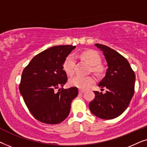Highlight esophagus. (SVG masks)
I'll use <instances>...</instances> for the list:
<instances>
[{"instance_id":"esophagus-1","label":"esophagus","mask_w":147,"mask_h":147,"mask_svg":"<svg viewBox=\"0 0 147 147\" xmlns=\"http://www.w3.org/2000/svg\"><path fill=\"white\" fill-rule=\"evenodd\" d=\"M79 92H80V94H83V93H84V92H85V90H82V89H80V90H79Z\"/></svg>"}]
</instances>
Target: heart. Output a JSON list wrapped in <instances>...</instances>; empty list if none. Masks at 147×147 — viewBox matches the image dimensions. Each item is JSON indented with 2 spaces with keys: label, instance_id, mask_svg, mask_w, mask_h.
<instances>
[{
  "label": "heart",
  "instance_id": "obj_1",
  "mask_svg": "<svg viewBox=\"0 0 147 147\" xmlns=\"http://www.w3.org/2000/svg\"><path fill=\"white\" fill-rule=\"evenodd\" d=\"M81 57L88 62L90 65L94 66L93 70L95 71H99L101 68L98 64L100 62V57L97 52L93 50L85 51L81 54ZM76 59L75 56L73 54H69L65 58L63 62V69L65 73L69 76H72L74 73L75 69ZM95 78L93 76H88V77H82L77 76L72 78L69 80L70 85L75 86L80 89H87L95 82Z\"/></svg>",
  "mask_w": 147,
  "mask_h": 147
}]
</instances>
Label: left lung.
Here are the masks:
<instances>
[{"label": "left lung", "instance_id": "left-lung-1", "mask_svg": "<svg viewBox=\"0 0 147 147\" xmlns=\"http://www.w3.org/2000/svg\"><path fill=\"white\" fill-rule=\"evenodd\" d=\"M103 52L107 63L104 78L98 84L106 88L105 94L94 91L95 98L89 104L90 111L104 120L113 119L125 111L134 93L135 74L127 59L115 50L106 45L96 43Z\"/></svg>", "mask_w": 147, "mask_h": 147}]
</instances>
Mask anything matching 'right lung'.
Segmentation results:
<instances>
[{"label":"right lung","instance_id":"right-lung-1","mask_svg":"<svg viewBox=\"0 0 147 147\" xmlns=\"http://www.w3.org/2000/svg\"><path fill=\"white\" fill-rule=\"evenodd\" d=\"M75 48L73 45L50 47L35 55L22 73L20 93L30 112L40 122L59 124L69 115L78 88L59 89L57 93L55 90L67 81L63 62Z\"/></svg>","mask_w":147,"mask_h":147}]
</instances>
